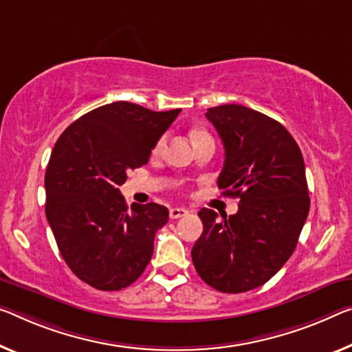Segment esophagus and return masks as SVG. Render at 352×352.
Returning <instances> with one entry per match:
<instances>
[{
    "label": "esophagus",
    "mask_w": 352,
    "mask_h": 352,
    "mask_svg": "<svg viewBox=\"0 0 352 352\" xmlns=\"http://www.w3.org/2000/svg\"><path fill=\"white\" fill-rule=\"evenodd\" d=\"M186 215H188V209H186V208H171L170 209V219H173V220L186 217Z\"/></svg>",
    "instance_id": "obj_1"
}]
</instances>
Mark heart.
<instances>
[{"instance_id":"obj_1","label":"heart","mask_w":352,"mask_h":352,"mask_svg":"<svg viewBox=\"0 0 352 352\" xmlns=\"http://www.w3.org/2000/svg\"><path fill=\"white\" fill-rule=\"evenodd\" d=\"M203 135H208V133H204V132H201V131H195L193 133H192V137L195 138V137H203ZM164 143H165V138H162L160 142H159V144H157V149H160L162 146H164Z\"/></svg>"}]
</instances>
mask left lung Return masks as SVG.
<instances>
[{
	"label": "left lung",
	"instance_id": "obj_1",
	"mask_svg": "<svg viewBox=\"0 0 352 352\" xmlns=\"http://www.w3.org/2000/svg\"><path fill=\"white\" fill-rule=\"evenodd\" d=\"M225 148L217 184L239 198L234 215L217 220L203 208V232L192 248L199 277L220 293H245L274 277L293 255L310 198L304 157L291 133L244 105L209 108Z\"/></svg>",
	"mask_w": 352,
	"mask_h": 352
}]
</instances>
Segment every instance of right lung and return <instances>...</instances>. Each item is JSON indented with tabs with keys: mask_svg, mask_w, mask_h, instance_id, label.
<instances>
[{
	"mask_svg": "<svg viewBox=\"0 0 352 352\" xmlns=\"http://www.w3.org/2000/svg\"><path fill=\"white\" fill-rule=\"evenodd\" d=\"M179 111L113 102L70 124L52 151L47 220L70 270L96 289L127 288L151 261L168 209L157 203L129 209L120 186L129 170L148 164Z\"/></svg>",
	"mask_w": 352,
	"mask_h": 352,
	"instance_id": "obj_1",
	"label": "right lung"
}]
</instances>
